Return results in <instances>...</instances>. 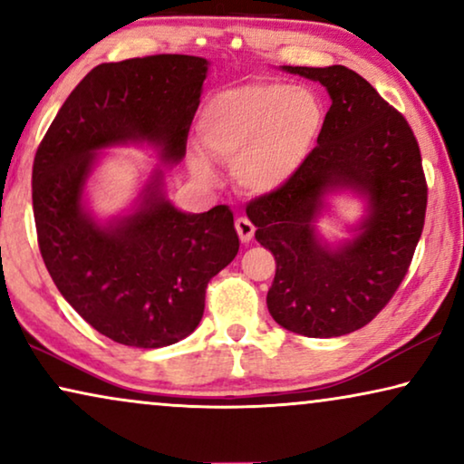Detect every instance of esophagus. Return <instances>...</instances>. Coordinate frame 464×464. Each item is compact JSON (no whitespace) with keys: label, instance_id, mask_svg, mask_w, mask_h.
Segmentation results:
<instances>
[{"label":"esophagus","instance_id":"obj_1","mask_svg":"<svg viewBox=\"0 0 464 464\" xmlns=\"http://www.w3.org/2000/svg\"><path fill=\"white\" fill-rule=\"evenodd\" d=\"M234 226H237L238 238L243 240V243H249V240L253 238V234H256V226H253L246 218H238L237 224H234Z\"/></svg>","mask_w":464,"mask_h":464}]
</instances>
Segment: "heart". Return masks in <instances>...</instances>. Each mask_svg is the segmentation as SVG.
I'll return each instance as SVG.
<instances>
[{
  "mask_svg": "<svg viewBox=\"0 0 464 464\" xmlns=\"http://www.w3.org/2000/svg\"><path fill=\"white\" fill-rule=\"evenodd\" d=\"M323 103L313 88L283 82L232 86L200 111L198 141L208 154L230 164L234 179L249 194H272L295 179L323 129ZM189 169L213 181L211 162L198 151Z\"/></svg>",
  "mask_w": 464,
  "mask_h": 464,
  "instance_id": "obj_1",
  "label": "heart"
}]
</instances>
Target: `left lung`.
Returning a JSON list of instances; mask_svg holds the SVG:
<instances>
[{
  "label": "left lung",
  "mask_w": 464,
  "mask_h": 464,
  "mask_svg": "<svg viewBox=\"0 0 464 464\" xmlns=\"http://www.w3.org/2000/svg\"><path fill=\"white\" fill-rule=\"evenodd\" d=\"M283 72L325 86L332 107L295 179L251 200L246 218L276 259L272 319L308 338H338L367 325L410 268L427 213L422 158L405 118L353 69ZM344 191L364 200V215L332 244L318 221Z\"/></svg>",
  "instance_id": "1"
}]
</instances>
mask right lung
I'll return each instance as SVG.
<instances>
[{"instance_id": "obj_1", "label": "right lung", "mask_w": 464, "mask_h": 464, "mask_svg": "<svg viewBox=\"0 0 464 464\" xmlns=\"http://www.w3.org/2000/svg\"><path fill=\"white\" fill-rule=\"evenodd\" d=\"M208 61L156 54L101 63L73 88L34 160V215L56 289L99 334L124 346L175 344L198 327L211 278L238 253L230 207L186 213L150 171L124 214L99 220L87 181L100 154L139 144L164 167L186 156Z\"/></svg>"}]
</instances>
